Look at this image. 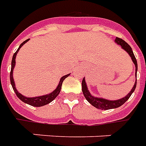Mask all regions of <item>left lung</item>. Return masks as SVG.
<instances>
[{"label":"left lung","mask_w":146,"mask_h":146,"mask_svg":"<svg viewBox=\"0 0 146 146\" xmlns=\"http://www.w3.org/2000/svg\"><path fill=\"white\" fill-rule=\"evenodd\" d=\"M115 43H117L118 45H119L122 47V48H123L125 51L127 52L128 54L130 55V56L131 57L132 61L135 65V77L137 78V64L136 58L134 56V52L132 51V48L130 45H128L127 42L123 41V39H121L119 38H116L115 39ZM136 85H137V80H135L134 85L133 88L131 89V90L130 93L128 94L127 96H125L124 98L116 100V101H110V100H106L104 98H96L94 97L90 93V91L88 90L87 86L86 83V80L85 78H83L82 82V93L84 94L85 98L87 100V101L90 102V104H91L93 106H94L95 108H98V109H101V110H108V109H111V108H115L120 107L121 105L124 104L126 101H127L128 99L130 98L131 94L134 93V90L136 88Z\"/></svg>","instance_id":"left-lung-1"}]
</instances>
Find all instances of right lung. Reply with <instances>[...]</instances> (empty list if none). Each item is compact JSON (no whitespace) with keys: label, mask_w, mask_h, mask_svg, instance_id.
<instances>
[{"label":"right lung","mask_w":146,"mask_h":146,"mask_svg":"<svg viewBox=\"0 0 146 146\" xmlns=\"http://www.w3.org/2000/svg\"><path fill=\"white\" fill-rule=\"evenodd\" d=\"M28 41L29 39H27V40H26V41H24V42H23L22 44H20L19 47L18 49H17V51L15 52V53H14V55H13V57H12V68H11V72H10V81H11V84H12L13 90L15 91V94H16V96H17L23 102H24L26 104H30V105H31V106H34V107H41V106H44L45 104H48V103H50L51 101H53L55 98L58 96L59 94H60V90H61V86L62 83H63V82H64V80L65 78L70 75V74L63 76V77L60 78V82H59L57 87L56 88V90H54L52 92V93H50V94H48L43 95V96H40V97H35V98H27V97H24L23 95H22L20 93H19L15 86V82H14V78H13V69L15 68V57H16V55L18 53L19 48H21L22 46L24 45L26 42H28Z\"/></svg>","instance_id":"right-lung-1"}]
</instances>
